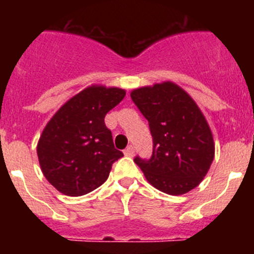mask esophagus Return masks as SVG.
I'll use <instances>...</instances> for the list:
<instances>
[{
  "label": "esophagus",
  "instance_id": "obj_1",
  "mask_svg": "<svg viewBox=\"0 0 254 254\" xmlns=\"http://www.w3.org/2000/svg\"><path fill=\"white\" fill-rule=\"evenodd\" d=\"M123 154H125L126 156H133V154H134L133 146H132V145H129V146L126 147V150L123 151Z\"/></svg>",
  "mask_w": 254,
  "mask_h": 254
}]
</instances>
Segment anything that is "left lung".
Wrapping results in <instances>:
<instances>
[{
  "label": "left lung",
  "mask_w": 254,
  "mask_h": 254,
  "mask_svg": "<svg viewBox=\"0 0 254 254\" xmlns=\"http://www.w3.org/2000/svg\"><path fill=\"white\" fill-rule=\"evenodd\" d=\"M131 98L149 121L154 142L149 160L134 159L146 181L172 196L196 188L215 156L212 132L196 102L172 81L133 89Z\"/></svg>",
  "instance_id": "1"
}]
</instances>
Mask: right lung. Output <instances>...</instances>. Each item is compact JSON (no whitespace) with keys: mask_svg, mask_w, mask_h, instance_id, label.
Instances as JSON below:
<instances>
[{"mask_svg":"<svg viewBox=\"0 0 254 254\" xmlns=\"http://www.w3.org/2000/svg\"><path fill=\"white\" fill-rule=\"evenodd\" d=\"M125 95L121 87L90 85L69 98L47 123L37 154L44 177L58 192L82 196L107 181L112 164L123 154L114 149L104 117Z\"/></svg>","mask_w":254,"mask_h":254,"instance_id":"obj_1","label":"right lung"}]
</instances>
